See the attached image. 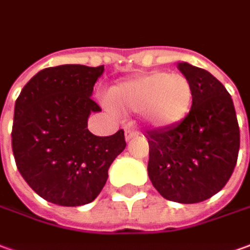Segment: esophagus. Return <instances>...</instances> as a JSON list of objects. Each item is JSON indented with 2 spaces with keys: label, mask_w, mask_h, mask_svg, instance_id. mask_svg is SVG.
I'll return each mask as SVG.
<instances>
[{
  "label": "esophagus",
  "mask_w": 250,
  "mask_h": 250,
  "mask_svg": "<svg viewBox=\"0 0 250 250\" xmlns=\"http://www.w3.org/2000/svg\"><path fill=\"white\" fill-rule=\"evenodd\" d=\"M125 141H130V139H132V138H135L139 134L138 131L132 130V128H125Z\"/></svg>",
  "instance_id": "1"
}]
</instances>
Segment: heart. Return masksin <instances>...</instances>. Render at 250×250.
<instances>
[{
	"mask_svg": "<svg viewBox=\"0 0 250 250\" xmlns=\"http://www.w3.org/2000/svg\"><path fill=\"white\" fill-rule=\"evenodd\" d=\"M193 89L187 77L167 71H151L111 88L108 100L123 112L143 111L155 127H172L186 118L192 105Z\"/></svg>",
	"mask_w": 250,
	"mask_h": 250,
	"instance_id": "b5f03b06",
	"label": "heart"
}]
</instances>
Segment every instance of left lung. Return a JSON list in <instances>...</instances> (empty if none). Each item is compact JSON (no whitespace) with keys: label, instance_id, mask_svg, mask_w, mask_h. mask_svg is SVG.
Segmentation results:
<instances>
[{"label":"left lung","instance_id":"8db88e82","mask_svg":"<svg viewBox=\"0 0 250 250\" xmlns=\"http://www.w3.org/2000/svg\"><path fill=\"white\" fill-rule=\"evenodd\" d=\"M177 69L192 83V107L179 125L146 132L147 173L161 196L192 204L226 186L238 158L240 127L231 96L215 77L186 62Z\"/></svg>","mask_w":250,"mask_h":250}]
</instances>
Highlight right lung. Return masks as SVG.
Instances as JSON below:
<instances>
[{
    "label": "right lung",
    "instance_id": "add662e5",
    "mask_svg": "<svg viewBox=\"0 0 250 250\" xmlns=\"http://www.w3.org/2000/svg\"><path fill=\"white\" fill-rule=\"evenodd\" d=\"M104 66L47 67L22 88L15 105L12 150L22 179L39 196L59 206L93 202L108 167L125 150V131L96 137L88 130L90 99Z\"/></svg>",
    "mask_w": 250,
    "mask_h": 250
}]
</instances>
